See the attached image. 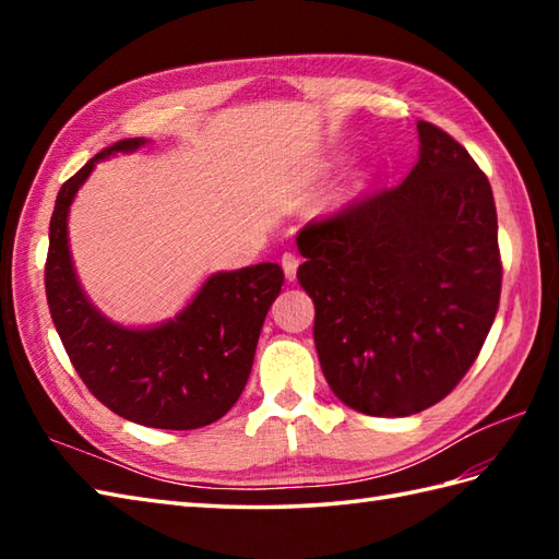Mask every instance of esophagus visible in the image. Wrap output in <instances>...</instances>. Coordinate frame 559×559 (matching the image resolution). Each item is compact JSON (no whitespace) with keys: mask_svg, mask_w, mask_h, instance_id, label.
Wrapping results in <instances>:
<instances>
[{"mask_svg":"<svg viewBox=\"0 0 559 559\" xmlns=\"http://www.w3.org/2000/svg\"><path fill=\"white\" fill-rule=\"evenodd\" d=\"M298 264H300V259L295 257L293 252H286V254L281 257V266H283V271H286L288 281H293V278H295V273H298Z\"/></svg>","mask_w":559,"mask_h":559,"instance_id":"obj_1","label":"esophagus"}]
</instances>
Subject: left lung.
<instances>
[{
    "label": "left lung",
    "mask_w": 559,
    "mask_h": 559,
    "mask_svg": "<svg viewBox=\"0 0 559 559\" xmlns=\"http://www.w3.org/2000/svg\"><path fill=\"white\" fill-rule=\"evenodd\" d=\"M406 180L355 197L298 235L314 343L346 406L399 418L435 406L476 362L502 293L492 187L471 153L418 122Z\"/></svg>",
    "instance_id": "1"
}]
</instances>
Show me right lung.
<instances>
[{
    "label": "right lung",
    "instance_id": "add662e5",
    "mask_svg": "<svg viewBox=\"0 0 559 559\" xmlns=\"http://www.w3.org/2000/svg\"><path fill=\"white\" fill-rule=\"evenodd\" d=\"M141 144L144 139L115 141L59 189L45 295L71 365L103 406L146 427L197 430L223 418L240 399L261 324L286 276L278 264L216 273L168 324L124 329L108 322L81 293L71 269L67 213L96 160Z\"/></svg>",
    "mask_w": 559,
    "mask_h": 559
}]
</instances>
